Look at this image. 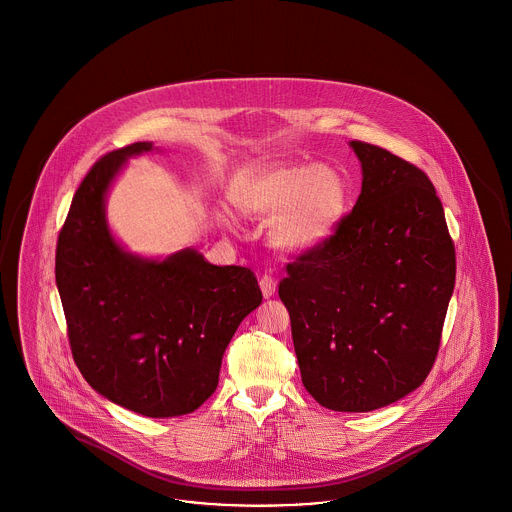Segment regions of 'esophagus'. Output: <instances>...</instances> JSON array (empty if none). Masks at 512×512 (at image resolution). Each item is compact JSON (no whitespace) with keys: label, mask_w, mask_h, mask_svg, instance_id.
Masks as SVG:
<instances>
[{"label":"esophagus","mask_w":512,"mask_h":512,"mask_svg":"<svg viewBox=\"0 0 512 512\" xmlns=\"http://www.w3.org/2000/svg\"><path fill=\"white\" fill-rule=\"evenodd\" d=\"M259 286H261V292L265 297H272L276 293V278L272 274H263L261 280H259Z\"/></svg>","instance_id":"1"}]
</instances>
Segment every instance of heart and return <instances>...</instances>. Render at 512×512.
Here are the masks:
<instances>
[{
	"label": "heart",
	"instance_id": "heart-1",
	"mask_svg": "<svg viewBox=\"0 0 512 512\" xmlns=\"http://www.w3.org/2000/svg\"><path fill=\"white\" fill-rule=\"evenodd\" d=\"M253 217H278L272 238L278 247L305 253L326 244L347 209V184L326 165H286L255 174L238 194Z\"/></svg>",
	"mask_w": 512,
	"mask_h": 512
}]
</instances>
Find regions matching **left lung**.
<instances>
[{
	"label": "left lung",
	"mask_w": 512,
	"mask_h": 512,
	"mask_svg": "<svg viewBox=\"0 0 512 512\" xmlns=\"http://www.w3.org/2000/svg\"><path fill=\"white\" fill-rule=\"evenodd\" d=\"M349 146L361 195L326 244L288 263L278 295L305 390L326 409L368 413L430 374L457 265L426 172L384 147Z\"/></svg>",
	"instance_id": "8db88e82"
}]
</instances>
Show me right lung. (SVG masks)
<instances>
[{
	"instance_id": "add662e5",
	"label": "right lung",
	"mask_w": 512,
	"mask_h": 512,
	"mask_svg": "<svg viewBox=\"0 0 512 512\" xmlns=\"http://www.w3.org/2000/svg\"><path fill=\"white\" fill-rule=\"evenodd\" d=\"M136 142L84 176L59 232L55 282L73 359L86 382L128 411L194 413L217 390L224 349L263 301L255 274L217 267L195 249L157 261L124 251L105 220V195Z\"/></svg>"
}]
</instances>
